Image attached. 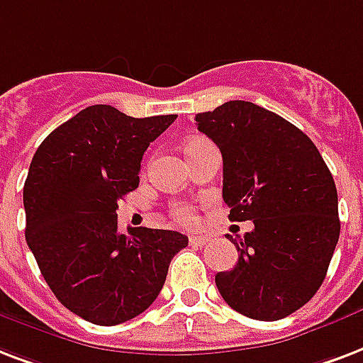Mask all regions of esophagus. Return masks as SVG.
<instances>
[{"mask_svg":"<svg viewBox=\"0 0 363 363\" xmlns=\"http://www.w3.org/2000/svg\"><path fill=\"white\" fill-rule=\"evenodd\" d=\"M209 242H211V238H207V236H192V238H190V245H194V247H203V245H207Z\"/></svg>","mask_w":363,"mask_h":363,"instance_id":"esophagus-1","label":"esophagus"}]
</instances>
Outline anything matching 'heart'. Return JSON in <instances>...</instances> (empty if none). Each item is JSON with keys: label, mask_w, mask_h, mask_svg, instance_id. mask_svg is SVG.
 I'll return each instance as SVG.
<instances>
[{"label": "heart", "mask_w": 363, "mask_h": 363, "mask_svg": "<svg viewBox=\"0 0 363 363\" xmlns=\"http://www.w3.org/2000/svg\"><path fill=\"white\" fill-rule=\"evenodd\" d=\"M175 218L182 225H192L194 223V215H192V209L186 206H179L175 209Z\"/></svg>", "instance_id": "obj_1"}]
</instances>
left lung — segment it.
<instances>
[{"label": "left lung", "instance_id": "1", "mask_svg": "<svg viewBox=\"0 0 363 363\" xmlns=\"http://www.w3.org/2000/svg\"><path fill=\"white\" fill-rule=\"evenodd\" d=\"M196 125L223 154L228 217L255 225L230 236L240 255L215 276L218 293L253 320L289 316L316 295L339 242L335 181L311 138L253 102H225Z\"/></svg>", "mask_w": 363, "mask_h": 363}]
</instances>
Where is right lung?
Returning <instances> with one entry per match:
<instances>
[{
  "instance_id": "right-lung-1",
  "label": "right lung",
  "mask_w": 363,
  "mask_h": 363,
  "mask_svg": "<svg viewBox=\"0 0 363 363\" xmlns=\"http://www.w3.org/2000/svg\"><path fill=\"white\" fill-rule=\"evenodd\" d=\"M177 120L131 118L95 104L35 150L26 182V243L66 308L96 325L138 316L162 291L171 259L188 245L175 230H118V201L138 186L146 148Z\"/></svg>"
}]
</instances>
